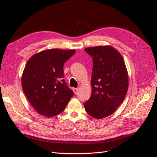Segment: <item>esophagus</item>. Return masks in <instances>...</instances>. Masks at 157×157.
Segmentation results:
<instances>
[{"label": "esophagus", "instance_id": "34e87169", "mask_svg": "<svg viewBox=\"0 0 157 157\" xmlns=\"http://www.w3.org/2000/svg\"><path fill=\"white\" fill-rule=\"evenodd\" d=\"M73 91L74 92L75 94H77V93H78V88H73Z\"/></svg>", "mask_w": 157, "mask_h": 157}]
</instances>
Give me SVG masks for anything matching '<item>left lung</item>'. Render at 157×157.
Returning <instances> with one entry per match:
<instances>
[{"label": "left lung", "mask_w": 157, "mask_h": 157, "mask_svg": "<svg viewBox=\"0 0 157 157\" xmlns=\"http://www.w3.org/2000/svg\"><path fill=\"white\" fill-rule=\"evenodd\" d=\"M92 57V94L84 103L86 111L96 119L113 114L121 105L128 90V73L123 56L111 46L88 47Z\"/></svg>", "instance_id": "8db88e82"}]
</instances>
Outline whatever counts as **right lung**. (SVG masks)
Segmentation results:
<instances>
[{
  "mask_svg": "<svg viewBox=\"0 0 157 157\" xmlns=\"http://www.w3.org/2000/svg\"><path fill=\"white\" fill-rule=\"evenodd\" d=\"M75 50H44L32 55L21 77L23 92L36 112L52 117L64 111L74 93L64 80L63 65Z\"/></svg>",
  "mask_w": 157,
  "mask_h": 157,
  "instance_id": "right-lung-1",
  "label": "right lung"
}]
</instances>
